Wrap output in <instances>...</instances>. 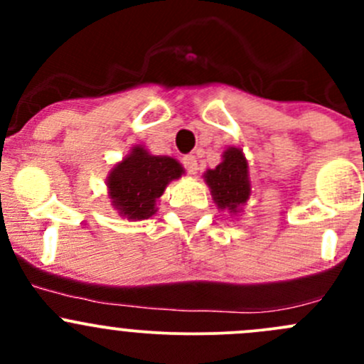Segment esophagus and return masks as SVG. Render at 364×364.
I'll return each mask as SVG.
<instances>
[{"label":"esophagus","mask_w":364,"mask_h":364,"mask_svg":"<svg viewBox=\"0 0 364 364\" xmlns=\"http://www.w3.org/2000/svg\"><path fill=\"white\" fill-rule=\"evenodd\" d=\"M183 165H185V168H186V172H188V174H197V159L193 155H186L185 159H183Z\"/></svg>","instance_id":"obj_1"}]
</instances>
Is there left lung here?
Returning a JSON list of instances; mask_svg holds the SVG:
<instances>
[{
	"instance_id": "left-lung-1",
	"label": "left lung",
	"mask_w": 364,
	"mask_h": 364,
	"mask_svg": "<svg viewBox=\"0 0 364 364\" xmlns=\"http://www.w3.org/2000/svg\"><path fill=\"white\" fill-rule=\"evenodd\" d=\"M204 181L211 190L213 200L220 209L240 213L241 205L250 197V178H248V161L240 148H227L222 161L215 168L204 174Z\"/></svg>"
}]
</instances>
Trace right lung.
Here are the masks:
<instances>
[{
  "mask_svg": "<svg viewBox=\"0 0 364 364\" xmlns=\"http://www.w3.org/2000/svg\"><path fill=\"white\" fill-rule=\"evenodd\" d=\"M185 168L171 156L149 155L148 149L135 146L107 178L109 199L124 218L137 222L156 213V200L167 185L181 178Z\"/></svg>",
  "mask_w": 364,
  "mask_h": 364,
  "instance_id": "obj_1",
  "label": "right lung"
}]
</instances>
